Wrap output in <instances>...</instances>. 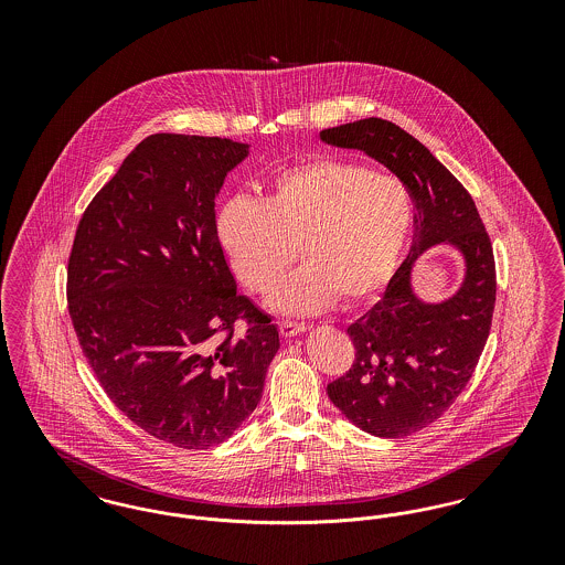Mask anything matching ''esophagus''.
I'll list each match as a JSON object with an SVG mask.
<instances>
[{
  "label": "esophagus",
  "mask_w": 565,
  "mask_h": 565,
  "mask_svg": "<svg viewBox=\"0 0 565 565\" xmlns=\"http://www.w3.org/2000/svg\"><path fill=\"white\" fill-rule=\"evenodd\" d=\"M307 330V326L305 323H296V322H281L279 323V332H281V337H286V339H292L296 334H302Z\"/></svg>",
  "instance_id": "obj_1"
}]
</instances>
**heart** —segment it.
Returning <instances> with one entry per match:
<instances>
[{
	"label": "heart",
	"mask_w": 565,
	"mask_h": 565,
	"mask_svg": "<svg viewBox=\"0 0 565 565\" xmlns=\"http://www.w3.org/2000/svg\"><path fill=\"white\" fill-rule=\"evenodd\" d=\"M415 224L403 180L360 162L318 159L279 171L263 203L226 201L215 233L243 286L269 295L295 263L305 265L270 296L288 316L318 313L339 296L364 302L392 279Z\"/></svg>",
	"instance_id": "b5f03b06"
}]
</instances>
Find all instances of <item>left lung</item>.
Instances as JSON below:
<instances>
[{"label": "left lung", "instance_id": "left-lung-1", "mask_svg": "<svg viewBox=\"0 0 565 565\" xmlns=\"http://www.w3.org/2000/svg\"><path fill=\"white\" fill-rule=\"evenodd\" d=\"M320 139L381 162L415 201L408 256L375 307L348 328L355 360L326 390L360 430L401 438L436 422L475 373L495 305L493 249L472 196L398 125L364 118L323 129ZM436 244L457 249L465 275L454 296L426 301L414 292L412 273Z\"/></svg>", "mask_w": 565, "mask_h": 565}]
</instances>
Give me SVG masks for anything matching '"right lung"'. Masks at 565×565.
Wrapping results in <instances>:
<instances>
[{
	"instance_id": "obj_1",
	"label": "right lung",
	"mask_w": 565,
	"mask_h": 565,
	"mask_svg": "<svg viewBox=\"0 0 565 565\" xmlns=\"http://www.w3.org/2000/svg\"><path fill=\"white\" fill-rule=\"evenodd\" d=\"M247 154L226 137H146L86 207L70 256V316L90 369L135 426L182 449L242 428L279 350L215 233V196Z\"/></svg>"
}]
</instances>
